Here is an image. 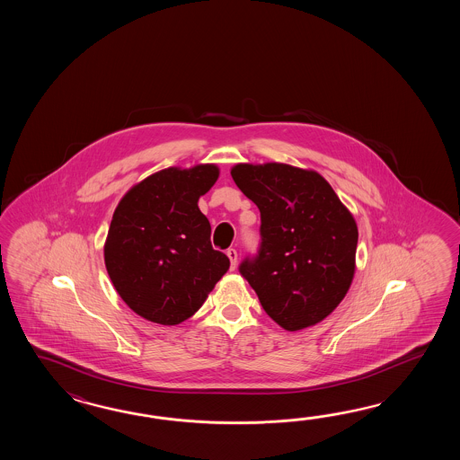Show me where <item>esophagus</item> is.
I'll list each match as a JSON object with an SVG mask.
<instances>
[{
    "mask_svg": "<svg viewBox=\"0 0 460 460\" xmlns=\"http://www.w3.org/2000/svg\"><path fill=\"white\" fill-rule=\"evenodd\" d=\"M226 256L230 258L232 270H234V266H236V260H238V253H236V250H234V248H228V250H226Z\"/></svg>",
    "mask_w": 460,
    "mask_h": 460,
    "instance_id": "1",
    "label": "esophagus"
}]
</instances>
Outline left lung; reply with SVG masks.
<instances>
[{"label":"left lung","mask_w":460,"mask_h":460,"mask_svg":"<svg viewBox=\"0 0 460 460\" xmlns=\"http://www.w3.org/2000/svg\"><path fill=\"white\" fill-rule=\"evenodd\" d=\"M234 184L260 208V248L238 271L274 323L301 331L321 323L352 284L358 230L315 171L236 164Z\"/></svg>","instance_id":"left-lung-1"}]
</instances>
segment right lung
<instances>
[{
  "instance_id": "add662e5",
  "label": "right lung",
  "mask_w": 460,
  "mask_h": 460,
  "mask_svg": "<svg viewBox=\"0 0 460 460\" xmlns=\"http://www.w3.org/2000/svg\"><path fill=\"white\" fill-rule=\"evenodd\" d=\"M217 179L214 164L169 167L118 204L105 243L108 276L128 307L151 323H184L230 268L197 206Z\"/></svg>"
}]
</instances>
